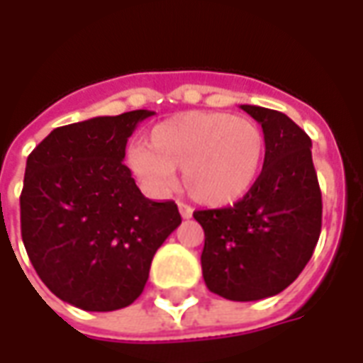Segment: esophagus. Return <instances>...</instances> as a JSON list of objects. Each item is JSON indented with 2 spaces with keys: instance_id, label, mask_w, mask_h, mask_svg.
Masks as SVG:
<instances>
[{
  "instance_id": "34e87169",
  "label": "esophagus",
  "mask_w": 363,
  "mask_h": 363,
  "mask_svg": "<svg viewBox=\"0 0 363 363\" xmlns=\"http://www.w3.org/2000/svg\"><path fill=\"white\" fill-rule=\"evenodd\" d=\"M179 212H181V216L184 218V220H189V218H192V208H190L189 204H184V202H179Z\"/></svg>"
}]
</instances>
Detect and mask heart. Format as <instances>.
I'll return each instance as SVG.
<instances>
[{"mask_svg":"<svg viewBox=\"0 0 363 363\" xmlns=\"http://www.w3.org/2000/svg\"><path fill=\"white\" fill-rule=\"evenodd\" d=\"M267 157L259 122L223 111H190L159 122L147 145L126 151L130 173L153 194L173 189L174 169L190 196L206 206H229L247 196Z\"/></svg>","mask_w":363,"mask_h":363,"instance_id":"obj_1","label":"heart"}]
</instances>
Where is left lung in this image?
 <instances>
[{
  "mask_svg": "<svg viewBox=\"0 0 363 363\" xmlns=\"http://www.w3.org/2000/svg\"><path fill=\"white\" fill-rule=\"evenodd\" d=\"M262 126L267 157L259 181L237 204L198 210L204 229L202 276L210 291L257 301L286 289L311 259L320 235L319 181L311 138L284 112L241 104Z\"/></svg>",
  "mask_w": 363,
  "mask_h": 363,
  "instance_id": "left-lung-1",
  "label": "left lung"
}]
</instances>
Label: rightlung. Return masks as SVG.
Wrapping results in <instances>:
<instances>
[{"label":"right lung","instance_id":"right-lung-1","mask_svg":"<svg viewBox=\"0 0 363 363\" xmlns=\"http://www.w3.org/2000/svg\"><path fill=\"white\" fill-rule=\"evenodd\" d=\"M155 112L96 116L52 130L27 159L21 235L52 294L83 311H116L145 288L153 255L181 213L153 202L122 161L128 138Z\"/></svg>","mask_w":363,"mask_h":363}]
</instances>
